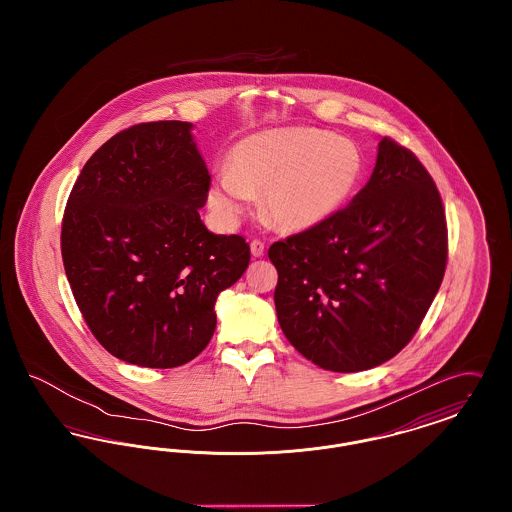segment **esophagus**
I'll return each mask as SVG.
<instances>
[{"mask_svg":"<svg viewBox=\"0 0 512 512\" xmlns=\"http://www.w3.org/2000/svg\"><path fill=\"white\" fill-rule=\"evenodd\" d=\"M249 247H251V255L253 257H263L265 255V244L261 240H253Z\"/></svg>","mask_w":512,"mask_h":512,"instance_id":"1","label":"esophagus"}]
</instances>
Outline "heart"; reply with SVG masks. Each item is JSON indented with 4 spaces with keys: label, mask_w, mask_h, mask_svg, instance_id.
<instances>
[{
    "label": "heart",
    "mask_w": 512,
    "mask_h": 512,
    "mask_svg": "<svg viewBox=\"0 0 512 512\" xmlns=\"http://www.w3.org/2000/svg\"><path fill=\"white\" fill-rule=\"evenodd\" d=\"M365 174L359 146L307 126L245 136L228 153V171L211 180L207 203L224 226L244 217L249 195L284 230H307L332 219L357 192Z\"/></svg>",
    "instance_id": "b5f03b06"
}]
</instances>
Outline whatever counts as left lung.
Masks as SVG:
<instances>
[{
    "label": "left lung",
    "mask_w": 512,
    "mask_h": 512,
    "mask_svg": "<svg viewBox=\"0 0 512 512\" xmlns=\"http://www.w3.org/2000/svg\"><path fill=\"white\" fill-rule=\"evenodd\" d=\"M268 259L280 328L305 359L332 372L382 365L413 340L445 274L438 188L413 151L382 138L351 203L274 242Z\"/></svg>",
    "instance_id": "1"
}]
</instances>
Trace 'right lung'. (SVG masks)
<instances>
[{
	"mask_svg": "<svg viewBox=\"0 0 512 512\" xmlns=\"http://www.w3.org/2000/svg\"><path fill=\"white\" fill-rule=\"evenodd\" d=\"M192 122H142L88 159L69 195L61 253L76 305L117 359L174 368L213 338L215 303L249 265L238 234L205 228L211 176Z\"/></svg>",
	"mask_w": 512,
	"mask_h": 512,
	"instance_id": "add662e5",
	"label": "right lung"
}]
</instances>
